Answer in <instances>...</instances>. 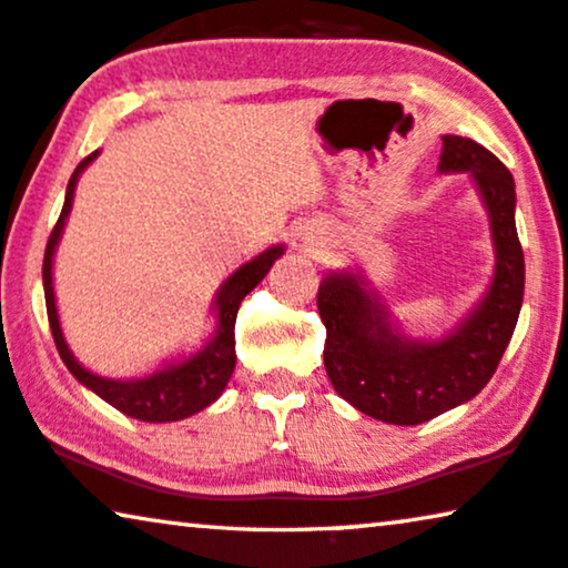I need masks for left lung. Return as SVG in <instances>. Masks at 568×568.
Returning <instances> with one entry per match:
<instances>
[{"instance_id": "8db88e82", "label": "left lung", "mask_w": 568, "mask_h": 568, "mask_svg": "<svg viewBox=\"0 0 568 568\" xmlns=\"http://www.w3.org/2000/svg\"><path fill=\"white\" fill-rule=\"evenodd\" d=\"M437 170L468 172L489 213L494 275L468 316L440 339L409 337L361 270H332L316 295L326 326L324 367L334 390L367 417L402 427L470 402L491 381L525 293L513 174L489 149L463 135H443Z\"/></svg>"}]
</instances>
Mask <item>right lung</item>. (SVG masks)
Wrapping results in <instances>:
<instances>
[{"label": "right lung", "mask_w": 568, "mask_h": 568, "mask_svg": "<svg viewBox=\"0 0 568 568\" xmlns=\"http://www.w3.org/2000/svg\"><path fill=\"white\" fill-rule=\"evenodd\" d=\"M100 151H94L87 159L79 162V166L71 174L67 185V197H63V207L59 221L48 236L45 257H43V291H45V311H48V324H51L55 349H59L63 365L69 367V373L74 378L98 394L102 402L115 406L118 412L128 414V417L141 419V422H178L187 419L193 414L203 412L205 406H211L215 398L223 394L226 383L234 373L236 365V339H234V326H236V311L242 306L244 295L252 293L254 287L262 283V277L270 273V267L275 265L277 257H283L285 244H273L257 257L244 262L236 273H231L223 285L215 291L213 298V314H215V329L211 339L197 349V353L180 357L162 367H156L154 373L143 375V378H105L98 375L77 361L71 353L67 339H63L61 322H59V308H55V293H53V254L55 246L61 242L63 226L71 213V203H74V190L77 182L82 178V172L98 159Z\"/></svg>", "instance_id": "add662e5"}]
</instances>
